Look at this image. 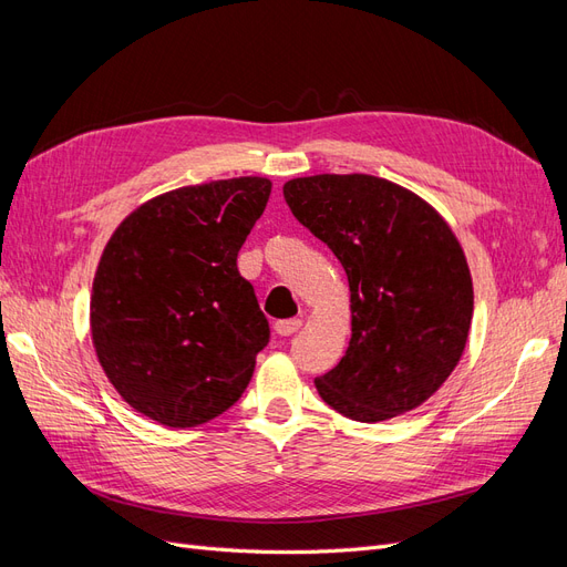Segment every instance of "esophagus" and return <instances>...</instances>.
Instances as JSON below:
<instances>
[{"mask_svg": "<svg viewBox=\"0 0 567 567\" xmlns=\"http://www.w3.org/2000/svg\"><path fill=\"white\" fill-rule=\"evenodd\" d=\"M302 326L300 319H281L274 323V331H277L279 336H293L298 329Z\"/></svg>", "mask_w": 567, "mask_h": 567, "instance_id": "esophagus-1", "label": "esophagus"}]
</instances>
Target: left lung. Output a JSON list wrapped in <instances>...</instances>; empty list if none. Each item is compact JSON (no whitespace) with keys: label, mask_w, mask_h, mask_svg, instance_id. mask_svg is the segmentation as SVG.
<instances>
[{"label":"left lung","mask_w":567,"mask_h":567,"mask_svg":"<svg viewBox=\"0 0 567 567\" xmlns=\"http://www.w3.org/2000/svg\"><path fill=\"white\" fill-rule=\"evenodd\" d=\"M284 198L350 284L352 338L315 381L321 400L362 423L416 409L450 379L471 331L473 281L454 231L433 205L373 175L298 177Z\"/></svg>","instance_id":"1"}]
</instances>
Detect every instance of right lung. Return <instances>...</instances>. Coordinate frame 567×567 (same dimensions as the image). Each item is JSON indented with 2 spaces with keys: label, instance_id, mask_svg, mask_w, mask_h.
<instances>
[{
  "label": "right lung",
  "instance_id": "obj_1",
  "mask_svg": "<svg viewBox=\"0 0 567 567\" xmlns=\"http://www.w3.org/2000/svg\"><path fill=\"white\" fill-rule=\"evenodd\" d=\"M271 182L236 177L182 186L140 205L101 255L92 340L132 409L194 427L241 398L269 321L236 267Z\"/></svg>",
  "mask_w": 567,
  "mask_h": 567
}]
</instances>
